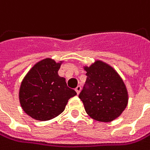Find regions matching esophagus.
I'll return each instance as SVG.
<instances>
[{
  "instance_id": "obj_1",
  "label": "esophagus",
  "mask_w": 150,
  "mask_h": 150,
  "mask_svg": "<svg viewBox=\"0 0 150 150\" xmlns=\"http://www.w3.org/2000/svg\"><path fill=\"white\" fill-rule=\"evenodd\" d=\"M75 91L77 92V94H79L80 93V91H81V87L78 86L76 88H75Z\"/></svg>"
}]
</instances>
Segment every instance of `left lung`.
Instances as JSON below:
<instances>
[{
	"mask_svg": "<svg viewBox=\"0 0 150 150\" xmlns=\"http://www.w3.org/2000/svg\"><path fill=\"white\" fill-rule=\"evenodd\" d=\"M83 68L87 71L86 83L79 97L87 114L103 122L119 117L128 102L127 89L120 75L112 67L99 60Z\"/></svg>",
	"mask_w": 150,
	"mask_h": 150,
	"instance_id": "1",
	"label": "left lung"
}]
</instances>
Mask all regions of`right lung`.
I'll return each instance as SVG.
<instances>
[{"mask_svg": "<svg viewBox=\"0 0 150 150\" xmlns=\"http://www.w3.org/2000/svg\"><path fill=\"white\" fill-rule=\"evenodd\" d=\"M62 62L45 58L34 64L23 79L19 101L27 115L38 121H49L59 116L75 90L68 88L66 79L58 75Z\"/></svg>", "mask_w": 150, "mask_h": 150, "instance_id": "add662e5", "label": "right lung"}]
</instances>
